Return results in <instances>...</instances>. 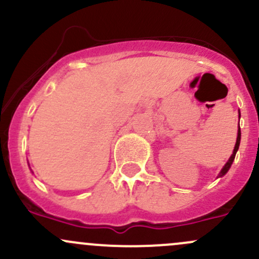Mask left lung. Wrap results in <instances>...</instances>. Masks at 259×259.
<instances>
[{
  "mask_svg": "<svg viewBox=\"0 0 259 259\" xmlns=\"http://www.w3.org/2000/svg\"><path fill=\"white\" fill-rule=\"evenodd\" d=\"M240 142H241V130L238 128V133H237V141H236V146H235V149H233V153H232V155H231V157H230V159L227 160V163L225 164V166H224V168L221 169V171H220L219 177H224V175L226 174L227 171H229V169H230L231 164H232L233 159H235V157H236V153H237V151H238V147H240Z\"/></svg>",
  "mask_w": 259,
  "mask_h": 259,
  "instance_id": "1",
  "label": "left lung"
}]
</instances>
